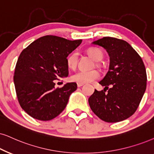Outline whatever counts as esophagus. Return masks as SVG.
Returning <instances> with one entry per match:
<instances>
[{
	"label": "esophagus",
	"mask_w": 154,
	"mask_h": 154,
	"mask_svg": "<svg viewBox=\"0 0 154 154\" xmlns=\"http://www.w3.org/2000/svg\"><path fill=\"white\" fill-rule=\"evenodd\" d=\"M83 85H84V84H82V83H77V87H80L82 86H83Z\"/></svg>",
	"instance_id": "1"
}]
</instances>
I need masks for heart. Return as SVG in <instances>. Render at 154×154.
<instances>
[{
    "mask_svg": "<svg viewBox=\"0 0 154 154\" xmlns=\"http://www.w3.org/2000/svg\"><path fill=\"white\" fill-rule=\"evenodd\" d=\"M87 53L95 61H101L103 58L102 50L97 48H90L87 50ZM78 63V54L77 52H73L67 58V66L71 69H75ZM100 77V74L97 70L93 69L89 71H78L72 76V79L77 83H89L92 82Z\"/></svg>",
    "mask_w": 154,
    "mask_h": 154,
    "instance_id": "1",
    "label": "heart"
}]
</instances>
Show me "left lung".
I'll list each match as a JSON object with an SVG mask.
<instances>
[{
  "instance_id": "left-lung-1",
  "label": "left lung",
  "mask_w": 154,
  "mask_h": 154,
  "mask_svg": "<svg viewBox=\"0 0 154 154\" xmlns=\"http://www.w3.org/2000/svg\"><path fill=\"white\" fill-rule=\"evenodd\" d=\"M92 44L106 50L110 63L107 73L99 82L105 87L104 90L95 89L89 98L91 109L106 122L125 120L137 111L146 88L147 76L143 60L123 40L104 37Z\"/></svg>"
}]
</instances>
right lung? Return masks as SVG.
Here are the masks:
<instances>
[{"mask_svg":"<svg viewBox=\"0 0 154 154\" xmlns=\"http://www.w3.org/2000/svg\"><path fill=\"white\" fill-rule=\"evenodd\" d=\"M82 41L45 35L20 53L13 80L20 106L32 118L49 121L65 109L77 85L69 82L55 88V80L67 77V57Z\"/></svg>","mask_w":154,"mask_h":154,"instance_id":"1","label":"right lung"}]
</instances>
